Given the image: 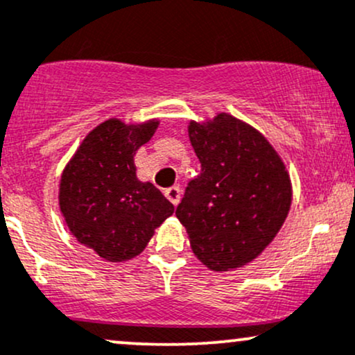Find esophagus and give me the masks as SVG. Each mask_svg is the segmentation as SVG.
<instances>
[{"mask_svg": "<svg viewBox=\"0 0 355 355\" xmlns=\"http://www.w3.org/2000/svg\"><path fill=\"white\" fill-rule=\"evenodd\" d=\"M165 197L177 207L178 202H180V189L178 187H170V189L165 190Z\"/></svg>", "mask_w": 355, "mask_h": 355, "instance_id": "1", "label": "esophagus"}]
</instances>
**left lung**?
<instances>
[{
    "label": "left lung",
    "mask_w": 355,
    "mask_h": 355,
    "mask_svg": "<svg viewBox=\"0 0 355 355\" xmlns=\"http://www.w3.org/2000/svg\"><path fill=\"white\" fill-rule=\"evenodd\" d=\"M189 138L202 170L175 215L203 266L215 272L247 266L282 229L291 175L267 138L229 113L191 120Z\"/></svg>",
    "instance_id": "left-lung-1"
}]
</instances>
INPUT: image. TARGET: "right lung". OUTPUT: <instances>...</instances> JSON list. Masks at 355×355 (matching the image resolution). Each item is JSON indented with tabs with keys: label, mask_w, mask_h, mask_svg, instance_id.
Here are the masks:
<instances>
[{
	"label": "right lung",
	"mask_w": 355,
	"mask_h": 355,
	"mask_svg": "<svg viewBox=\"0 0 355 355\" xmlns=\"http://www.w3.org/2000/svg\"><path fill=\"white\" fill-rule=\"evenodd\" d=\"M160 121L125 123L110 118L81 141L60 180V210L71 235L108 262L145 250L155 229L175 209L162 191L137 177L135 153Z\"/></svg>",
	"instance_id": "add662e5"
}]
</instances>
